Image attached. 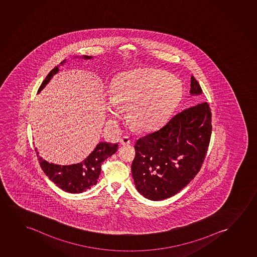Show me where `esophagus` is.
Instances as JSON below:
<instances>
[{"mask_svg":"<svg viewBox=\"0 0 257 257\" xmlns=\"http://www.w3.org/2000/svg\"><path fill=\"white\" fill-rule=\"evenodd\" d=\"M119 142L120 144L122 145V146H127V145H129L131 143L130 138L124 136V137L120 139Z\"/></svg>","mask_w":257,"mask_h":257,"instance_id":"obj_1","label":"esophagus"}]
</instances>
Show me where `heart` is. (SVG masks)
Instances as JSON below:
<instances>
[{
	"label": "heart",
	"mask_w": 257,
	"mask_h": 257,
	"mask_svg": "<svg viewBox=\"0 0 257 257\" xmlns=\"http://www.w3.org/2000/svg\"><path fill=\"white\" fill-rule=\"evenodd\" d=\"M183 86L167 71L146 68L120 74L114 81L112 97L106 102L109 116L119 117L129 109L134 127L150 132L161 126L179 104Z\"/></svg>",
	"instance_id": "heart-1"
}]
</instances>
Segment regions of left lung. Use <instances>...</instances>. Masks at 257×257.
Wrapping results in <instances>:
<instances>
[{
    "label": "left lung",
    "instance_id": "obj_1",
    "mask_svg": "<svg viewBox=\"0 0 257 257\" xmlns=\"http://www.w3.org/2000/svg\"><path fill=\"white\" fill-rule=\"evenodd\" d=\"M190 94L201 95L194 76ZM211 112L201 102L171 117L159 130L138 140L132 174L138 191L150 200L178 193L199 172L210 144Z\"/></svg>",
    "mask_w": 257,
    "mask_h": 257
}]
</instances>
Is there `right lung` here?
Wrapping results in <instances>:
<instances>
[{
  "label": "right lung",
  "mask_w": 257,
  "mask_h": 257,
  "mask_svg": "<svg viewBox=\"0 0 257 257\" xmlns=\"http://www.w3.org/2000/svg\"><path fill=\"white\" fill-rule=\"evenodd\" d=\"M83 58L88 60L91 59L92 57L83 56ZM65 61L66 60L60 64L63 65ZM58 71L59 67H55L50 72L39 87V92L45 88V86L49 82L53 75L58 73ZM117 147L118 146L116 143L110 144L107 142H100L84 161L77 164L57 165L46 162L41 157L39 158V164L49 179L61 190L69 193H81L97 183L102 162L116 153ZM38 154L39 153L37 152V155L39 157Z\"/></svg>",
  "instance_id": "obj_1"
}]
</instances>
